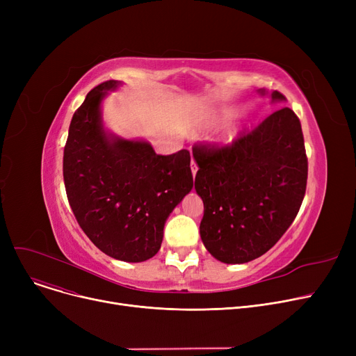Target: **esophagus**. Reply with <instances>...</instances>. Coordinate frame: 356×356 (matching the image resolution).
I'll return each instance as SVG.
<instances>
[{
  "label": "esophagus",
  "instance_id": "obj_1",
  "mask_svg": "<svg viewBox=\"0 0 356 356\" xmlns=\"http://www.w3.org/2000/svg\"><path fill=\"white\" fill-rule=\"evenodd\" d=\"M191 170H192V175H193V177H195L196 173H197V165H196V163H195L193 159H192V163H191Z\"/></svg>",
  "mask_w": 356,
  "mask_h": 356
}]
</instances>
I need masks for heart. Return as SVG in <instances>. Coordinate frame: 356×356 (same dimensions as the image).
<instances>
[{
  "mask_svg": "<svg viewBox=\"0 0 356 356\" xmlns=\"http://www.w3.org/2000/svg\"><path fill=\"white\" fill-rule=\"evenodd\" d=\"M232 112L234 111L228 109V108L211 111L209 114L204 117V125H207V127H215V125L223 122L225 120H228L232 115ZM238 137H239V129L236 127H229V128H227L219 136L218 143L220 145H231V144H234L238 140Z\"/></svg>",
  "mask_w": 356,
  "mask_h": 356,
  "instance_id": "b5f03b06",
  "label": "heart"
}]
</instances>
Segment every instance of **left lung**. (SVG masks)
I'll use <instances>...</instances> for the list:
<instances>
[{
	"mask_svg": "<svg viewBox=\"0 0 356 356\" xmlns=\"http://www.w3.org/2000/svg\"><path fill=\"white\" fill-rule=\"evenodd\" d=\"M258 93L286 101L277 90ZM193 157L195 189L204 209L203 245L225 264L266 254L289 229L306 193L307 157L297 115L284 106L232 145H199Z\"/></svg>",
	"mask_w": 356,
	"mask_h": 356,
	"instance_id": "obj_1",
	"label": "left lung"
}]
</instances>
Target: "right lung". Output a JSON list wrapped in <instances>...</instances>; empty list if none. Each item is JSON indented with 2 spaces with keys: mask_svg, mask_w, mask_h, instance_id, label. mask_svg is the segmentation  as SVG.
<instances>
[{
  "mask_svg": "<svg viewBox=\"0 0 356 356\" xmlns=\"http://www.w3.org/2000/svg\"><path fill=\"white\" fill-rule=\"evenodd\" d=\"M120 81L93 88L73 114L63 153L70 208L106 255L141 263L154 257L164 223L193 188L191 154L159 156L145 140H127L104 125L102 101Z\"/></svg>",
  "mask_w": 356,
  "mask_h": 356,
  "instance_id": "add662e5",
  "label": "right lung"
}]
</instances>
